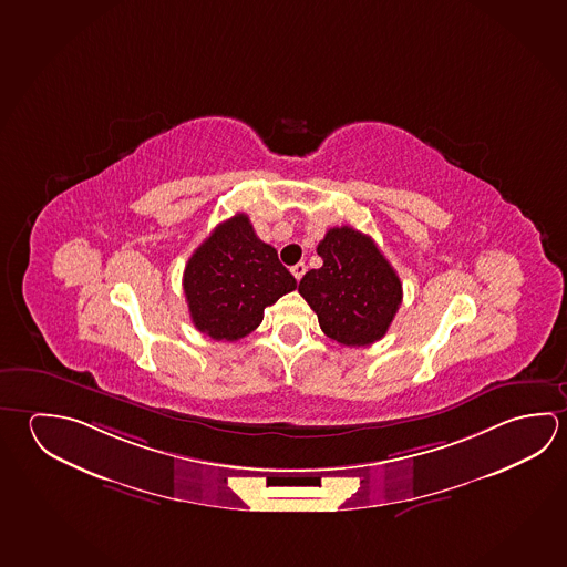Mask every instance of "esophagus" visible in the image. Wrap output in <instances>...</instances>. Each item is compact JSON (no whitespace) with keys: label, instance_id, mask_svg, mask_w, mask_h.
Instances as JSON below:
<instances>
[{"label":"esophagus","instance_id":"1","mask_svg":"<svg viewBox=\"0 0 567 567\" xmlns=\"http://www.w3.org/2000/svg\"><path fill=\"white\" fill-rule=\"evenodd\" d=\"M290 272L295 275V279L300 280L305 277V272H307V265H305V262H298V265H295V267L290 269Z\"/></svg>","mask_w":567,"mask_h":567}]
</instances>
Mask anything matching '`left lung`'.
Returning <instances> with one entry per match:
<instances>
[{
  "label": "left lung",
  "instance_id": "8db88e82",
  "mask_svg": "<svg viewBox=\"0 0 567 567\" xmlns=\"http://www.w3.org/2000/svg\"><path fill=\"white\" fill-rule=\"evenodd\" d=\"M320 269L308 270L298 292L317 312L328 338L368 347L386 334L402 302V282L377 243L352 227H334L318 243Z\"/></svg>",
  "mask_w": 567,
  "mask_h": 567
}]
</instances>
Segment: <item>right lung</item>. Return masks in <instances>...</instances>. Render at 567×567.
Instances as JSON below:
<instances>
[{
  "label": "right lung",
  "mask_w": 567,
  "mask_h": 567,
  "mask_svg": "<svg viewBox=\"0 0 567 567\" xmlns=\"http://www.w3.org/2000/svg\"><path fill=\"white\" fill-rule=\"evenodd\" d=\"M297 288L277 249L257 237L245 213L220 223L193 252L183 290L190 320L213 340H239L259 327L265 308Z\"/></svg>",
  "instance_id": "obj_1"
}]
</instances>
